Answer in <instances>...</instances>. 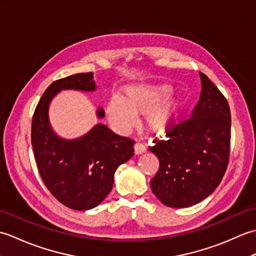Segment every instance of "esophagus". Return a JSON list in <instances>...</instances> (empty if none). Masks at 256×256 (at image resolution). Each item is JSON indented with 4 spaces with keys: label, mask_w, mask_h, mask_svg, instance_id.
<instances>
[{
    "label": "esophagus",
    "mask_w": 256,
    "mask_h": 256,
    "mask_svg": "<svg viewBox=\"0 0 256 256\" xmlns=\"http://www.w3.org/2000/svg\"><path fill=\"white\" fill-rule=\"evenodd\" d=\"M145 150H146V148H145V146H144L142 143H135V145H134V152H135V154L140 155V154L144 153Z\"/></svg>",
    "instance_id": "esophagus-1"
}]
</instances>
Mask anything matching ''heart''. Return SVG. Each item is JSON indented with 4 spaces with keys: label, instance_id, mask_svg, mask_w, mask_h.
<instances>
[{
    "label": "heart",
    "instance_id": "b5f03b06",
    "mask_svg": "<svg viewBox=\"0 0 256 256\" xmlns=\"http://www.w3.org/2000/svg\"><path fill=\"white\" fill-rule=\"evenodd\" d=\"M170 92L166 84H131L124 89L123 98L114 96L108 104V116L118 131L125 132L135 124V116L148 112L146 123L153 131L170 128L180 111V100L176 96L162 99Z\"/></svg>",
    "mask_w": 256,
    "mask_h": 256
}]
</instances>
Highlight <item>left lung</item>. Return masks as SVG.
I'll return each instance as SVG.
<instances>
[{"label": "left lung", "mask_w": 256, "mask_h": 256, "mask_svg": "<svg viewBox=\"0 0 256 256\" xmlns=\"http://www.w3.org/2000/svg\"><path fill=\"white\" fill-rule=\"evenodd\" d=\"M201 94L189 118L166 128L150 150L160 160L152 192L172 208L202 201L219 186L230 156L231 113L220 90L202 72Z\"/></svg>", "instance_id": "obj_1"}]
</instances>
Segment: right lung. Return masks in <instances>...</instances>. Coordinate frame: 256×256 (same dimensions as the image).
Returning <instances> with one entry per match:
<instances>
[{
    "instance_id": "right-lung-1",
    "label": "right lung",
    "mask_w": 256,
    "mask_h": 256,
    "mask_svg": "<svg viewBox=\"0 0 256 256\" xmlns=\"http://www.w3.org/2000/svg\"><path fill=\"white\" fill-rule=\"evenodd\" d=\"M94 74H76L54 81L35 108L32 146L45 186L59 202L74 210L94 208L112 190L114 172L134 154V140L96 124L76 140L58 136L50 124V103L59 91H94ZM98 118L104 111L98 108Z\"/></svg>"
}]
</instances>
